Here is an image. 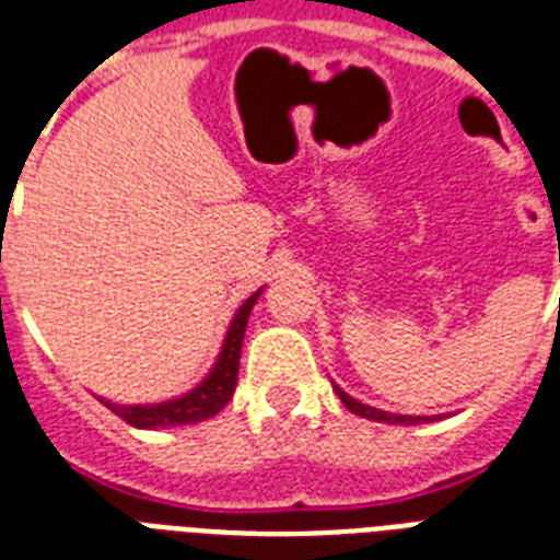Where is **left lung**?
Returning <instances> with one entry per match:
<instances>
[{"instance_id":"1","label":"left lung","mask_w":560,"mask_h":560,"mask_svg":"<svg viewBox=\"0 0 560 560\" xmlns=\"http://www.w3.org/2000/svg\"><path fill=\"white\" fill-rule=\"evenodd\" d=\"M335 390H337V396H340V402L347 405L349 411L358 413V417H366V420H378V422H417V420H420V417L413 420V417H396V413L378 411V408H370V405H361V402H358V399H352V396H349V394H343L340 387H335Z\"/></svg>"}]
</instances>
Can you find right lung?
Listing matches in <instances>:
<instances>
[{
  "label": "right lung",
  "mask_w": 560,
  "mask_h": 560,
  "mask_svg": "<svg viewBox=\"0 0 560 560\" xmlns=\"http://www.w3.org/2000/svg\"><path fill=\"white\" fill-rule=\"evenodd\" d=\"M261 293V290H258ZM258 293H252L241 305V311L234 314L232 328L225 335L223 352L220 361L211 370V375L205 378L196 390H190L182 399H170L161 405H110V411L117 413L119 420H126L135 429H170V425H194V422L211 420L213 413H220L232 399L234 387H237V366H241V347L243 331H246V319L255 305Z\"/></svg>",
  "instance_id": "obj_1"
}]
</instances>
